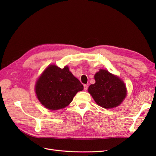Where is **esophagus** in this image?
I'll list each match as a JSON object with an SVG mask.
<instances>
[{
    "mask_svg": "<svg viewBox=\"0 0 156 156\" xmlns=\"http://www.w3.org/2000/svg\"><path fill=\"white\" fill-rule=\"evenodd\" d=\"M84 90H85V91H87V89H88V86H87V84H84Z\"/></svg>",
    "mask_w": 156,
    "mask_h": 156,
    "instance_id": "obj_1",
    "label": "esophagus"
}]
</instances>
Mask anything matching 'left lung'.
<instances>
[{
	"instance_id": "8db88e82",
	"label": "left lung",
	"mask_w": 156,
	"mask_h": 156,
	"mask_svg": "<svg viewBox=\"0 0 156 156\" xmlns=\"http://www.w3.org/2000/svg\"><path fill=\"white\" fill-rule=\"evenodd\" d=\"M96 82L90 85L88 92L97 103L105 108L117 107L124 100L127 90L120 78L105 69H100L94 75Z\"/></svg>"
}]
</instances>
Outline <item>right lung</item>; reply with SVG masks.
<instances>
[{
    "instance_id": "right-lung-1",
    "label": "right lung",
    "mask_w": 156,
    "mask_h": 156,
    "mask_svg": "<svg viewBox=\"0 0 156 156\" xmlns=\"http://www.w3.org/2000/svg\"><path fill=\"white\" fill-rule=\"evenodd\" d=\"M83 85L69 72L67 66L61 69L51 65L38 79L35 92L41 103L50 110L66 107L72 101Z\"/></svg>"
}]
</instances>
